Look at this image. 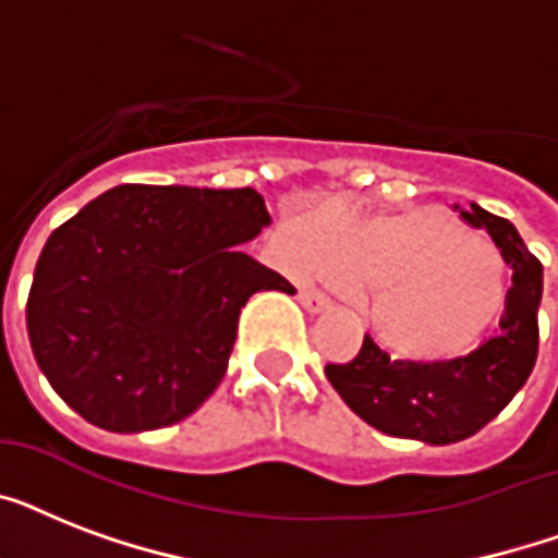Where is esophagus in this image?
<instances>
[{
    "instance_id": "1",
    "label": "esophagus",
    "mask_w": 558,
    "mask_h": 558,
    "mask_svg": "<svg viewBox=\"0 0 558 558\" xmlns=\"http://www.w3.org/2000/svg\"><path fill=\"white\" fill-rule=\"evenodd\" d=\"M298 301L304 304L306 313H324V310H330L332 301L324 292H318V289H301L298 292Z\"/></svg>"
}]
</instances>
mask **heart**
Returning <instances> with one entry per match:
<instances>
[{
  "instance_id": "1",
  "label": "heart",
  "mask_w": 558,
  "mask_h": 558,
  "mask_svg": "<svg viewBox=\"0 0 558 558\" xmlns=\"http://www.w3.org/2000/svg\"><path fill=\"white\" fill-rule=\"evenodd\" d=\"M298 260L373 287L367 315L393 353L451 359L475 344L501 313V254L437 210L385 217L315 214L301 222Z\"/></svg>"
}]
</instances>
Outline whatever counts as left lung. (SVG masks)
Listing matches in <instances>:
<instances>
[{
  "instance_id": "left-lung-1",
  "label": "left lung",
  "mask_w": 558,
  "mask_h": 558,
  "mask_svg": "<svg viewBox=\"0 0 558 558\" xmlns=\"http://www.w3.org/2000/svg\"><path fill=\"white\" fill-rule=\"evenodd\" d=\"M472 228H484L512 269L498 332L449 362H393L365 336L359 356L348 365H327V379L367 425L390 437L428 446H449L481 432L501 414L527 381L538 353L542 263L530 254L510 219L481 205L460 208Z\"/></svg>"
}]
</instances>
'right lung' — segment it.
I'll return each mask as SVG.
<instances>
[{
	"mask_svg": "<svg viewBox=\"0 0 558 558\" xmlns=\"http://www.w3.org/2000/svg\"><path fill=\"white\" fill-rule=\"evenodd\" d=\"M266 226L254 187L118 185L77 210L48 236L25 306L57 397L118 434L193 414L226 376L245 301L295 295L243 252Z\"/></svg>",
	"mask_w": 558,
	"mask_h": 558,
	"instance_id": "add662e5",
	"label": "right lung"
}]
</instances>
